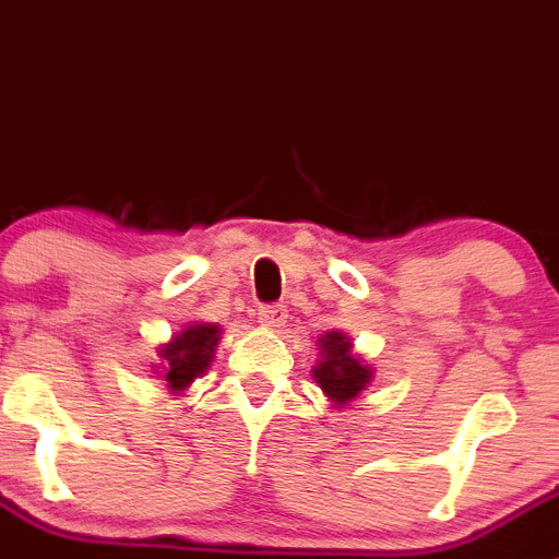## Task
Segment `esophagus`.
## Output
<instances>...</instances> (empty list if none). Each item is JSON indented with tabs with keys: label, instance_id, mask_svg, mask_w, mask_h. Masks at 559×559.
<instances>
[{
	"label": "esophagus",
	"instance_id": "esophagus-1",
	"mask_svg": "<svg viewBox=\"0 0 559 559\" xmlns=\"http://www.w3.org/2000/svg\"><path fill=\"white\" fill-rule=\"evenodd\" d=\"M286 308L284 306H264L262 311H259V324L267 330H281L286 324Z\"/></svg>",
	"mask_w": 559,
	"mask_h": 559
}]
</instances>
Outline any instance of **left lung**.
Returning <instances> with one entry per match:
<instances>
[{
	"label": "left lung",
	"instance_id": "left-lung-1",
	"mask_svg": "<svg viewBox=\"0 0 559 559\" xmlns=\"http://www.w3.org/2000/svg\"><path fill=\"white\" fill-rule=\"evenodd\" d=\"M317 346L319 360L311 368V377L317 379L333 409H344L366 393L373 379V368L357 355L344 330H328L319 335Z\"/></svg>",
	"mask_w": 559,
	"mask_h": 559
}]
</instances>
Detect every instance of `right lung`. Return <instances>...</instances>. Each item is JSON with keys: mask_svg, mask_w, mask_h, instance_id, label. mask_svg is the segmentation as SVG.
Returning a JSON list of instances; mask_svg holds the SVG:
<instances>
[{"mask_svg": "<svg viewBox=\"0 0 559 559\" xmlns=\"http://www.w3.org/2000/svg\"><path fill=\"white\" fill-rule=\"evenodd\" d=\"M221 341V324L215 322H188L166 344L158 346L160 362H155L153 373L160 377L171 395H182L199 377L213 366L215 349Z\"/></svg>", "mask_w": 559, "mask_h": 559, "instance_id": "obj_1", "label": "right lung"}]
</instances>
